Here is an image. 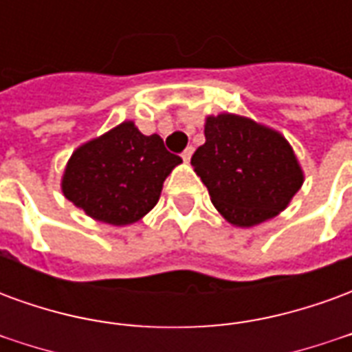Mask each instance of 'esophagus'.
Listing matches in <instances>:
<instances>
[{
  "label": "esophagus",
  "instance_id": "obj_1",
  "mask_svg": "<svg viewBox=\"0 0 352 352\" xmlns=\"http://www.w3.org/2000/svg\"><path fill=\"white\" fill-rule=\"evenodd\" d=\"M192 153H194V148H192V146H186V148H184V151H183V154H181V156H183V160L184 162H190Z\"/></svg>",
  "mask_w": 352,
  "mask_h": 352
}]
</instances>
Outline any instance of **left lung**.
<instances>
[{"label":"left lung","mask_w":352,"mask_h":352,"mask_svg":"<svg viewBox=\"0 0 352 352\" xmlns=\"http://www.w3.org/2000/svg\"><path fill=\"white\" fill-rule=\"evenodd\" d=\"M194 171L232 224L251 228L279 214L303 183L292 146L277 131L237 115L209 116Z\"/></svg>","instance_id":"obj_1"}]
</instances>
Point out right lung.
<instances>
[{
    "mask_svg": "<svg viewBox=\"0 0 352 352\" xmlns=\"http://www.w3.org/2000/svg\"><path fill=\"white\" fill-rule=\"evenodd\" d=\"M181 162L160 135H143L133 122H122L72 154L62 190L88 217L126 226L156 206L166 177Z\"/></svg>",
    "mask_w": 352,
    "mask_h": 352,
    "instance_id": "add662e5",
    "label": "right lung"
}]
</instances>
